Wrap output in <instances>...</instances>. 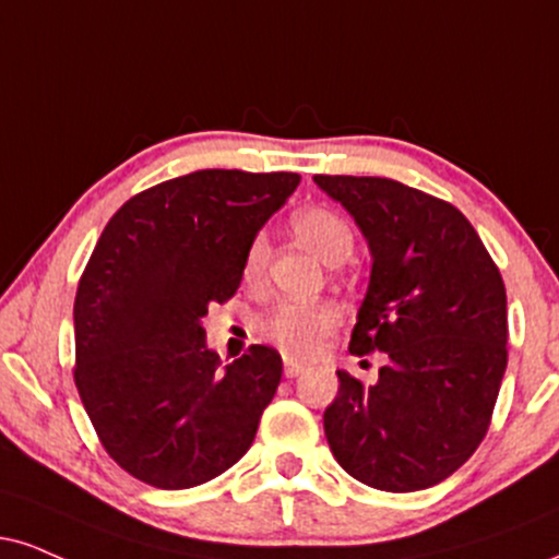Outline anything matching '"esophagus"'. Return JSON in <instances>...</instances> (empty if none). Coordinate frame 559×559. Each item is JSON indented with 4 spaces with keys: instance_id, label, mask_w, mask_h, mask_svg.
<instances>
[{
    "instance_id": "34e87169",
    "label": "esophagus",
    "mask_w": 559,
    "mask_h": 559,
    "mask_svg": "<svg viewBox=\"0 0 559 559\" xmlns=\"http://www.w3.org/2000/svg\"><path fill=\"white\" fill-rule=\"evenodd\" d=\"M307 365L305 361H297V359H284V374L286 378H299L301 372H305Z\"/></svg>"
}]
</instances>
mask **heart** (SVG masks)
Wrapping results in <instances>:
<instances>
[{
    "mask_svg": "<svg viewBox=\"0 0 559 559\" xmlns=\"http://www.w3.org/2000/svg\"><path fill=\"white\" fill-rule=\"evenodd\" d=\"M292 231L328 265H341L354 252L352 226L328 207H305V211L294 213ZM267 254H271V245H267L265 234L252 237L250 245H247L245 260H241L245 281L254 284V281L262 278ZM338 322L341 309L333 301H281L262 320L260 333L262 338L278 346L286 356L307 359V356H314L325 346V338L338 328Z\"/></svg>",
    "mask_w": 559,
    "mask_h": 559,
    "instance_id": "heart-1",
    "label": "heart"
}]
</instances>
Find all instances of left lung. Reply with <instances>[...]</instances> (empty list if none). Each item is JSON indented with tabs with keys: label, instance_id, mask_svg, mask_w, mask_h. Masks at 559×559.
<instances>
[{
	"label": "left lung",
	"instance_id": "left-lung-1",
	"mask_svg": "<svg viewBox=\"0 0 559 559\" xmlns=\"http://www.w3.org/2000/svg\"><path fill=\"white\" fill-rule=\"evenodd\" d=\"M314 185L354 215L372 252L348 352H382L374 385L338 369L322 414L346 474L382 492L448 479L489 429L508 367L502 275L459 207L382 177Z\"/></svg>",
	"mask_w": 559,
	"mask_h": 559
}]
</instances>
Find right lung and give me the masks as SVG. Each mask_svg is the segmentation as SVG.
Listing matches in <instances>:
<instances>
[{
    "label": "right lung",
    "instance_id": "obj_1",
    "mask_svg": "<svg viewBox=\"0 0 559 559\" xmlns=\"http://www.w3.org/2000/svg\"><path fill=\"white\" fill-rule=\"evenodd\" d=\"M299 174L203 169L134 194L96 241L75 297V385L100 445L127 474L190 489L247 453L281 382V354L231 365L205 346L207 305Z\"/></svg>",
    "mask_w": 559,
    "mask_h": 559
}]
</instances>
